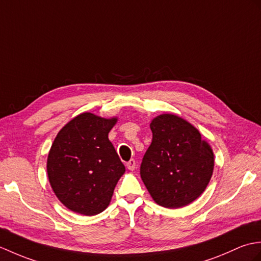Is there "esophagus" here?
Here are the masks:
<instances>
[{
	"mask_svg": "<svg viewBox=\"0 0 261 261\" xmlns=\"http://www.w3.org/2000/svg\"><path fill=\"white\" fill-rule=\"evenodd\" d=\"M126 166H127V169H128L129 171H134L135 167H136V161H135L134 159L129 160V161L126 163Z\"/></svg>",
	"mask_w": 261,
	"mask_h": 261,
	"instance_id": "34e87169",
	"label": "esophagus"
}]
</instances>
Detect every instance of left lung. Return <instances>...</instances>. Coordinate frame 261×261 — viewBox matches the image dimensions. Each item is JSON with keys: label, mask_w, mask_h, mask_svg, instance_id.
I'll list each match as a JSON object with an SVG mask.
<instances>
[{"label": "left lung", "mask_w": 261, "mask_h": 261, "mask_svg": "<svg viewBox=\"0 0 261 261\" xmlns=\"http://www.w3.org/2000/svg\"><path fill=\"white\" fill-rule=\"evenodd\" d=\"M152 143L141 164V177L156 203L177 209L203 193L214 166L209 144L187 120L163 114L150 123Z\"/></svg>", "instance_id": "8db88e82"}]
</instances>
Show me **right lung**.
I'll return each mask as SVG.
<instances>
[{
	"instance_id": "add662e5",
	"label": "right lung",
	"mask_w": 261,
	"mask_h": 261,
	"mask_svg": "<svg viewBox=\"0 0 261 261\" xmlns=\"http://www.w3.org/2000/svg\"><path fill=\"white\" fill-rule=\"evenodd\" d=\"M117 118L84 113L58 133L48 155L47 171L57 198L69 210L84 216L102 212L125 166L108 133Z\"/></svg>"
}]
</instances>
